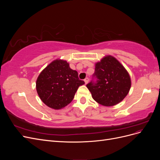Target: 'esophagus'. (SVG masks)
Here are the masks:
<instances>
[{
    "label": "esophagus",
    "instance_id": "1",
    "mask_svg": "<svg viewBox=\"0 0 160 160\" xmlns=\"http://www.w3.org/2000/svg\"><path fill=\"white\" fill-rule=\"evenodd\" d=\"M84 81H85V84H87L89 82V78L88 77H86V78L84 79Z\"/></svg>",
    "mask_w": 160,
    "mask_h": 160
}]
</instances>
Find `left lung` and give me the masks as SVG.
Returning a JSON list of instances; mask_svg holds the SVG:
<instances>
[{
	"label": "left lung",
	"instance_id": "1",
	"mask_svg": "<svg viewBox=\"0 0 160 160\" xmlns=\"http://www.w3.org/2000/svg\"><path fill=\"white\" fill-rule=\"evenodd\" d=\"M86 86L97 102L104 106H113L128 94L131 79L123 66L109 55L96 63L93 78Z\"/></svg>",
	"mask_w": 160,
	"mask_h": 160
}]
</instances>
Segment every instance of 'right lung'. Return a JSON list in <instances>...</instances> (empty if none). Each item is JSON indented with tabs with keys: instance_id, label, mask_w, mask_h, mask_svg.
<instances>
[{
	"instance_id": "1",
	"label": "right lung",
	"mask_w": 160,
	"mask_h": 160,
	"mask_svg": "<svg viewBox=\"0 0 160 160\" xmlns=\"http://www.w3.org/2000/svg\"><path fill=\"white\" fill-rule=\"evenodd\" d=\"M83 84L78 72L71 69L68 62L55 60L38 77L36 88L43 103L51 108L60 109L71 102L79 87Z\"/></svg>"
}]
</instances>
